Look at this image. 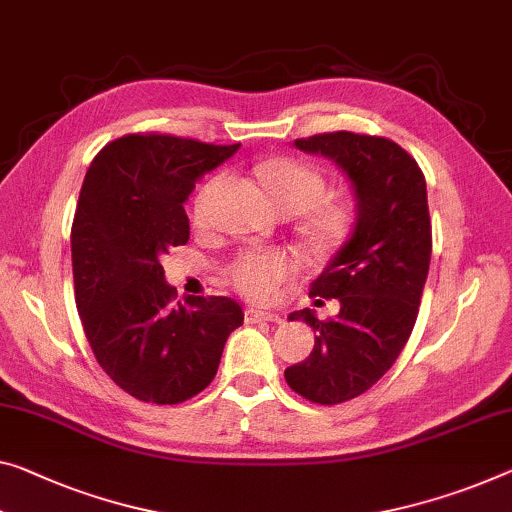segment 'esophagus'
<instances>
[{
	"label": "esophagus",
	"mask_w": 512,
	"mask_h": 512,
	"mask_svg": "<svg viewBox=\"0 0 512 512\" xmlns=\"http://www.w3.org/2000/svg\"><path fill=\"white\" fill-rule=\"evenodd\" d=\"M245 320L247 322H281V316H279V313H272V311L245 309Z\"/></svg>",
	"instance_id": "esophagus-1"
}]
</instances>
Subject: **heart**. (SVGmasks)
I'll use <instances>...</instances> for the list:
<instances>
[{
    "label": "heart",
    "mask_w": 512,
    "mask_h": 512,
    "mask_svg": "<svg viewBox=\"0 0 512 512\" xmlns=\"http://www.w3.org/2000/svg\"><path fill=\"white\" fill-rule=\"evenodd\" d=\"M258 178L279 210L302 212V231L313 247L341 245L352 226V208L345 201L325 199L327 178L313 164L297 157H274L258 167ZM206 187L194 201V222L206 217ZM297 272L295 258L283 249H242L226 267L231 286L251 302H267L279 286Z\"/></svg>",
    "instance_id": "obj_1"
}]
</instances>
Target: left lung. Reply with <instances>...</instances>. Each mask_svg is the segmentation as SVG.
<instances>
[{"label":"left lung","mask_w":512,"mask_h":512,"mask_svg":"<svg viewBox=\"0 0 512 512\" xmlns=\"http://www.w3.org/2000/svg\"><path fill=\"white\" fill-rule=\"evenodd\" d=\"M295 146L334 160L357 199L355 231L309 293L338 300L341 311L329 320L311 309L288 316L316 332L311 355L283 373L288 387L311 403L336 405L371 389L414 329L432 251L426 178L410 153L384 137L341 130Z\"/></svg>","instance_id":"left-lung-1"}]
</instances>
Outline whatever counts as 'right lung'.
Listing matches in <instances>:
<instances>
[{"mask_svg": "<svg viewBox=\"0 0 512 512\" xmlns=\"http://www.w3.org/2000/svg\"><path fill=\"white\" fill-rule=\"evenodd\" d=\"M238 148L125 135L84 176L70 231L77 313L102 371L144 403L176 405L206 389L245 320L231 297L176 302L160 263L190 240L183 203L196 180Z\"/></svg>", "mask_w": 512, "mask_h": 512, "instance_id": "obj_1", "label": "right lung"}]
</instances>
